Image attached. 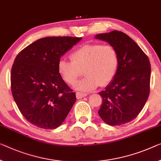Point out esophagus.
<instances>
[{
	"instance_id": "1",
	"label": "esophagus",
	"mask_w": 161,
	"mask_h": 161,
	"mask_svg": "<svg viewBox=\"0 0 161 161\" xmlns=\"http://www.w3.org/2000/svg\"><path fill=\"white\" fill-rule=\"evenodd\" d=\"M86 96H87V93H80V92H77V93H76V98H77L78 99H80V98H82L83 97H86Z\"/></svg>"
}]
</instances>
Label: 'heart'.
<instances>
[{
  "label": "heart",
  "instance_id": "obj_1",
  "mask_svg": "<svg viewBox=\"0 0 161 161\" xmlns=\"http://www.w3.org/2000/svg\"><path fill=\"white\" fill-rule=\"evenodd\" d=\"M70 60L59 61L58 72L66 83L73 85L83 71L86 77L74 86L80 91L107 86L114 78L119 68L117 52L108 44H84L71 54Z\"/></svg>",
  "mask_w": 161,
  "mask_h": 161
}]
</instances>
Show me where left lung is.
<instances>
[{
  "label": "left lung",
  "mask_w": 161,
  "mask_h": 161,
  "mask_svg": "<svg viewBox=\"0 0 161 161\" xmlns=\"http://www.w3.org/2000/svg\"><path fill=\"white\" fill-rule=\"evenodd\" d=\"M95 38L114 47L119 56L114 78L104 91L99 92L103 99L98 115L107 125H122L137 117L149 96V59L137 43L122 31L98 34Z\"/></svg>",
  "instance_id": "8db88e82"
}]
</instances>
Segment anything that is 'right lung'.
<instances>
[{
	"instance_id": "obj_1",
	"label": "right lung",
	"mask_w": 161,
	"mask_h": 161,
	"mask_svg": "<svg viewBox=\"0 0 161 161\" xmlns=\"http://www.w3.org/2000/svg\"><path fill=\"white\" fill-rule=\"evenodd\" d=\"M82 39L49 36L29 44L15 58L11 74L14 99L24 118L45 130L60 126L76 101L58 72L60 58Z\"/></svg>"
}]
</instances>
